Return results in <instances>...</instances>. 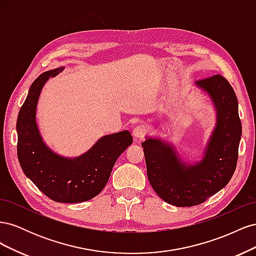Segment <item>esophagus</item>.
<instances>
[{"mask_svg":"<svg viewBox=\"0 0 256 256\" xmlns=\"http://www.w3.org/2000/svg\"><path fill=\"white\" fill-rule=\"evenodd\" d=\"M146 134V129L143 126H136L132 130V136L136 138H143Z\"/></svg>","mask_w":256,"mask_h":256,"instance_id":"esophagus-1","label":"esophagus"}]
</instances>
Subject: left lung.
Wrapping results in <instances>:
<instances>
[{
	"label": "left lung",
	"instance_id": "left-lung-1",
	"mask_svg": "<svg viewBox=\"0 0 256 256\" xmlns=\"http://www.w3.org/2000/svg\"><path fill=\"white\" fill-rule=\"evenodd\" d=\"M196 85L212 99L216 111V126L200 161L188 164L172 143L146 136L142 143L147 177L164 202L189 207L204 203L223 189L233 176L242 138V122L233 88L226 78L214 74Z\"/></svg>",
	"mask_w": 256,
	"mask_h": 256
}]
</instances>
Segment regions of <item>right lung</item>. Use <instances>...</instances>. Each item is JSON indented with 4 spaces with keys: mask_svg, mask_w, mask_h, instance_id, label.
Returning a JSON list of instances; mask_svg holds the SVG:
<instances>
[{
    "mask_svg": "<svg viewBox=\"0 0 256 256\" xmlns=\"http://www.w3.org/2000/svg\"><path fill=\"white\" fill-rule=\"evenodd\" d=\"M63 69L46 72L30 85L17 120V154L23 172L44 194L60 203H81L102 192L116 160L132 144V136L128 130L104 136L74 158L50 150L37 127L36 108L44 83Z\"/></svg>",
    "mask_w": 256,
    "mask_h": 256,
    "instance_id": "1",
    "label": "right lung"
}]
</instances>
